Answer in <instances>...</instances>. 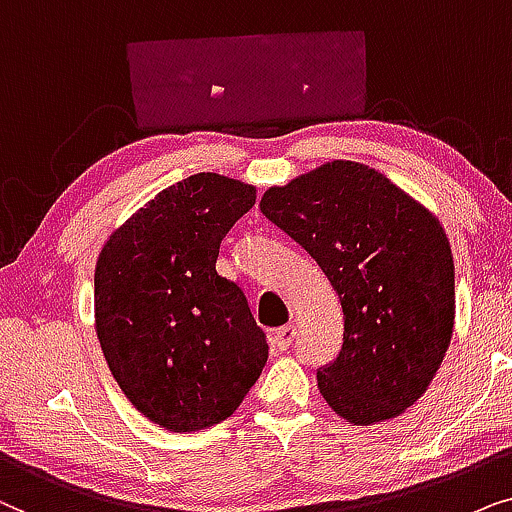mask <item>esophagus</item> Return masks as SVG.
Here are the masks:
<instances>
[{
	"label": "esophagus",
	"mask_w": 512,
	"mask_h": 512,
	"mask_svg": "<svg viewBox=\"0 0 512 512\" xmlns=\"http://www.w3.org/2000/svg\"><path fill=\"white\" fill-rule=\"evenodd\" d=\"M295 335H297L295 325H283V327H278V330H274V335H271V342H274L278 351H288Z\"/></svg>",
	"instance_id": "34e87169"
}]
</instances>
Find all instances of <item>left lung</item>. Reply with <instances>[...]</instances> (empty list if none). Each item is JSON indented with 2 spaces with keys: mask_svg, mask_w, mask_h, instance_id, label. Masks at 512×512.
<instances>
[{
  "mask_svg": "<svg viewBox=\"0 0 512 512\" xmlns=\"http://www.w3.org/2000/svg\"><path fill=\"white\" fill-rule=\"evenodd\" d=\"M260 210L309 252L344 311L325 403L353 426L400 417L426 393L454 330V257L438 217L379 170L327 161Z\"/></svg>",
  "mask_w": 512,
  "mask_h": 512,
  "instance_id": "obj_1",
  "label": "left lung"
}]
</instances>
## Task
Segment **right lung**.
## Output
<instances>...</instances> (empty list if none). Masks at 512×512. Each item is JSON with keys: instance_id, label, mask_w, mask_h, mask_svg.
Here are the masks:
<instances>
[{"instance_id": "obj_1", "label": "right lung", "mask_w": 512, "mask_h": 512, "mask_svg": "<svg viewBox=\"0 0 512 512\" xmlns=\"http://www.w3.org/2000/svg\"><path fill=\"white\" fill-rule=\"evenodd\" d=\"M257 189L196 173L109 234L95 262V335L135 410L173 433L231 417L269 344L243 290L215 271L220 243Z\"/></svg>"}]
</instances>
